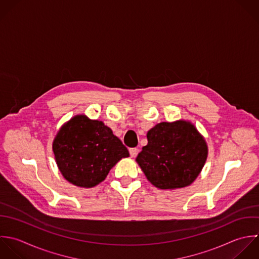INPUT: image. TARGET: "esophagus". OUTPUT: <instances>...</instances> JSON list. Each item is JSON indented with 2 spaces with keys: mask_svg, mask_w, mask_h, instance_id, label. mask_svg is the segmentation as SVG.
I'll use <instances>...</instances> for the list:
<instances>
[{
  "mask_svg": "<svg viewBox=\"0 0 259 259\" xmlns=\"http://www.w3.org/2000/svg\"><path fill=\"white\" fill-rule=\"evenodd\" d=\"M129 152H130V156H131L132 158H134V157L137 155L138 149H137V148H130V149H129Z\"/></svg>",
  "mask_w": 259,
  "mask_h": 259,
  "instance_id": "34e87169",
  "label": "esophagus"
}]
</instances>
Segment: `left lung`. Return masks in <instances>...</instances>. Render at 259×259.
<instances>
[{
  "mask_svg": "<svg viewBox=\"0 0 259 259\" xmlns=\"http://www.w3.org/2000/svg\"><path fill=\"white\" fill-rule=\"evenodd\" d=\"M146 136L148 143L136 157L146 179L160 190L192 185L208 157L207 142L196 126L187 120L161 122Z\"/></svg>",
  "mask_w": 259,
  "mask_h": 259,
  "instance_id": "1",
  "label": "left lung"
}]
</instances>
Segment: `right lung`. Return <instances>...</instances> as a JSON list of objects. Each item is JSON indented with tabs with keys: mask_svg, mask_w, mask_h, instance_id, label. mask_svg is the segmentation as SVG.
I'll return each instance as SVG.
<instances>
[{
	"mask_svg": "<svg viewBox=\"0 0 259 259\" xmlns=\"http://www.w3.org/2000/svg\"><path fill=\"white\" fill-rule=\"evenodd\" d=\"M52 151L62 177L73 186L94 188L128 149L102 121L76 115L64 123L52 142Z\"/></svg>",
	"mask_w": 259,
	"mask_h": 259,
	"instance_id": "add662e5",
	"label": "right lung"
}]
</instances>
